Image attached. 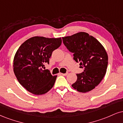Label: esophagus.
<instances>
[{
  "instance_id": "1",
  "label": "esophagus",
  "mask_w": 123,
  "mask_h": 123,
  "mask_svg": "<svg viewBox=\"0 0 123 123\" xmlns=\"http://www.w3.org/2000/svg\"><path fill=\"white\" fill-rule=\"evenodd\" d=\"M61 74L62 75H63V76H66L68 74V73H61Z\"/></svg>"
}]
</instances>
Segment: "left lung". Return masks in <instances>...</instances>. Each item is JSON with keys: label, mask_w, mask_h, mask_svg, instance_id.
<instances>
[{"label": "left lung", "mask_w": 123, "mask_h": 123, "mask_svg": "<svg viewBox=\"0 0 123 123\" xmlns=\"http://www.w3.org/2000/svg\"><path fill=\"white\" fill-rule=\"evenodd\" d=\"M62 41L68 49L74 53V60L84 68V72L77 74V80L72 86L80 92L92 91L106 73L108 57L105 49L98 40L85 32L62 37Z\"/></svg>", "instance_id": "left-lung-1"}]
</instances>
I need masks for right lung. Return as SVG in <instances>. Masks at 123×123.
<instances>
[{
	"label": "right lung",
	"instance_id": "add662e5",
	"mask_svg": "<svg viewBox=\"0 0 123 123\" xmlns=\"http://www.w3.org/2000/svg\"><path fill=\"white\" fill-rule=\"evenodd\" d=\"M61 38L33 37L24 42L16 52L13 61L14 72L18 81L27 91L35 95L46 93L53 88L57 76L48 69L52 52L60 46Z\"/></svg>",
	"mask_w": 123,
	"mask_h": 123
}]
</instances>
